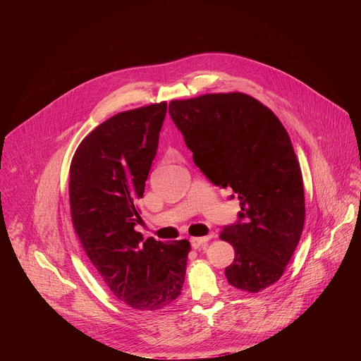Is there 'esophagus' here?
<instances>
[{
    "mask_svg": "<svg viewBox=\"0 0 361 361\" xmlns=\"http://www.w3.org/2000/svg\"><path fill=\"white\" fill-rule=\"evenodd\" d=\"M212 237H213V234H212V235H207V237H191V240H190L191 247H192V248H200L201 245H204L205 243H207Z\"/></svg>",
    "mask_w": 361,
    "mask_h": 361,
    "instance_id": "1",
    "label": "esophagus"
}]
</instances>
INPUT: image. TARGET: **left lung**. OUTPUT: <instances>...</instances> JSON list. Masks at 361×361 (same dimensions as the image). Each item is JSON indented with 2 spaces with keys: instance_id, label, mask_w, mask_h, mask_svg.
<instances>
[{
  "instance_id": "8db88e82",
  "label": "left lung",
  "mask_w": 361,
  "mask_h": 361,
  "mask_svg": "<svg viewBox=\"0 0 361 361\" xmlns=\"http://www.w3.org/2000/svg\"><path fill=\"white\" fill-rule=\"evenodd\" d=\"M169 113L201 173L240 200L237 221L220 233L235 252L227 281L248 293L276 283L305 216L301 171L286 128L270 109L241 92L171 101Z\"/></svg>"
}]
</instances>
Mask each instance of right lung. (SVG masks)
Wrapping results in <instances>:
<instances>
[{
	"mask_svg": "<svg viewBox=\"0 0 361 361\" xmlns=\"http://www.w3.org/2000/svg\"><path fill=\"white\" fill-rule=\"evenodd\" d=\"M167 104L120 113L78 145L70 169L75 233L111 293L135 310H160L181 293L187 240L142 241L137 200L157 154Z\"/></svg>",
	"mask_w": 361,
	"mask_h": 361,
	"instance_id": "add662e5",
	"label": "right lung"
}]
</instances>
